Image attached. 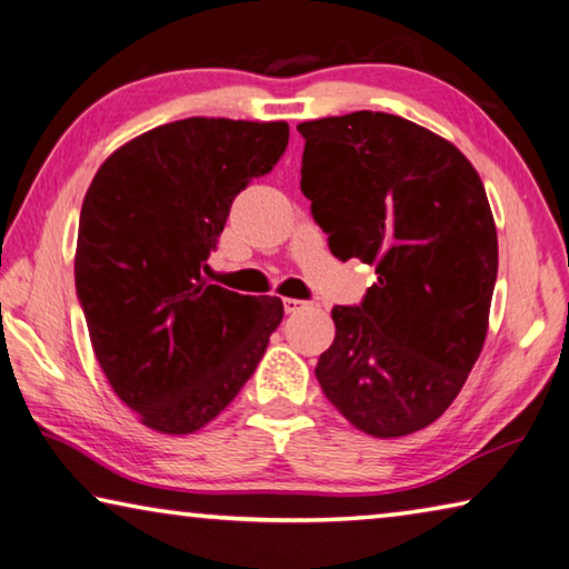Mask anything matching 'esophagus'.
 <instances>
[{
    "mask_svg": "<svg viewBox=\"0 0 569 569\" xmlns=\"http://www.w3.org/2000/svg\"><path fill=\"white\" fill-rule=\"evenodd\" d=\"M305 307V302L302 300H295V297H284V312H300Z\"/></svg>",
    "mask_w": 569,
    "mask_h": 569,
    "instance_id": "esophagus-1",
    "label": "esophagus"
}]
</instances>
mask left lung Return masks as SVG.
Wrapping results in <instances>:
<instances>
[{"instance_id":"obj_1","label":"left lung","mask_w":569,"mask_h":569,"mask_svg":"<svg viewBox=\"0 0 569 569\" xmlns=\"http://www.w3.org/2000/svg\"><path fill=\"white\" fill-rule=\"evenodd\" d=\"M300 189L338 259L376 267L358 307H335L315 368L330 403L376 439L431 426L489 330L499 247L477 169L411 120L358 110L307 120Z\"/></svg>"}]
</instances>
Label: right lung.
<instances>
[{
  "label": "right lung",
  "mask_w": 569,
  "mask_h": 569,
  "mask_svg": "<svg viewBox=\"0 0 569 569\" xmlns=\"http://www.w3.org/2000/svg\"><path fill=\"white\" fill-rule=\"evenodd\" d=\"M284 120L186 118L110 153L80 211L74 287L110 388L158 433L213 421L284 318L279 297L209 284L231 201L272 171Z\"/></svg>",
  "instance_id": "obj_1"
}]
</instances>
